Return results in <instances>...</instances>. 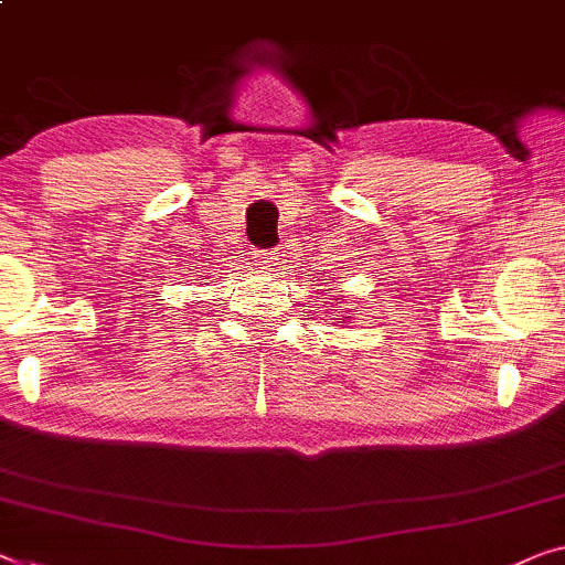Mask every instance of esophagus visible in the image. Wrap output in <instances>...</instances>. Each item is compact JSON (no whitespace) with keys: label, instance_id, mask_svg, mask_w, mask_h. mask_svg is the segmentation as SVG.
<instances>
[{"label":"esophagus","instance_id":"esophagus-1","mask_svg":"<svg viewBox=\"0 0 565 565\" xmlns=\"http://www.w3.org/2000/svg\"><path fill=\"white\" fill-rule=\"evenodd\" d=\"M280 252L277 249H265V252H259V267L265 269V273H275V267L280 265Z\"/></svg>","mask_w":565,"mask_h":565}]
</instances>
